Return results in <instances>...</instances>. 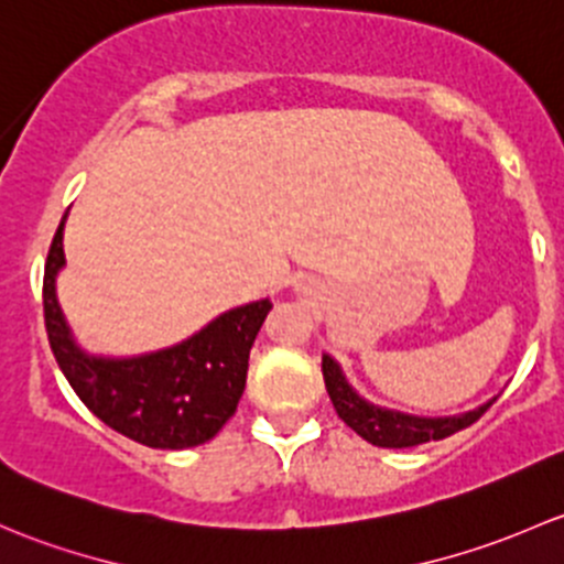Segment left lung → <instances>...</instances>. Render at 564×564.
I'll return each mask as SVG.
<instances>
[{"label":"left lung","instance_id":"8db88e82","mask_svg":"<svg viewBox=\"0 0 564 564\" xmlns=\"http://www.w3.org/2000/svg\"><path fill=\"white\" fill-rule=\"evenodd\" d=\"M323 380L336 415L377 448H412V445L432 443V440H445L462 429L473 426L495 404V399H491V402L480 404L478 410L448 417H417L408 415V412L377 408L352 391L350 382L341 375L339 364L330 356H323Z\"/></svg>","mask_w":564,"mask_h":564}]
</instances>
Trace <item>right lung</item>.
<instances>
[{
  "label": "right lung",
  "mask_w": 564,
  "mask_h": 564,
  "mask_svg": "<svg viewBox=\"0 0 564 564\" xmlns=\"http://www.w3.org/2000/svg\"><path fill=\"white\" fill-rule=\"evenodd\" d=\"M65 219L67 214L45 260L43 312L51 350L73 391L106 426L149 448L182 451L208 443L239 408L249 350L274 304L263 299L236 306L182 345L149 356H89L75 345L56 301Z\"/></svg>",
  "instance_id": "1"
}]
</instances>
